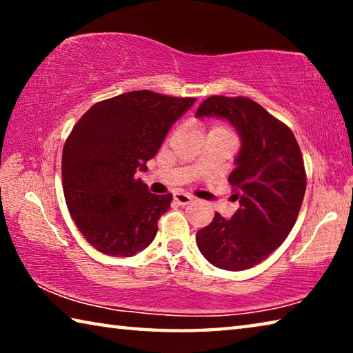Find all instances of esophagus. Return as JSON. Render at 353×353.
<instances>
[{
	"label": "esophagus",
	"mask_w": 353,
	"mask_h": 353,
	"mask_svg": "<svg viewBox=\"0 0 353 353\" xmlns=\"http://www.w3.org/2000/svg\"><path fill=\"white\" fill-rule=\"evenodd\" d=\"M193 201H194L193 196H190V194H183V193L174 194V202H176L177 205H188Z\"/></svg>",
	"instance_id": "34e87169"
}]
</instances>
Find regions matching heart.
<instances>
[{
  "label": "heart",
  "instance_id": "obj_1",
  "mask_svg": "<svg viewBox=\"0 0 353 353\" xmlns=\"http://www.w3.org/2000/svg\"><path fill=\"white\" fill-rule=\"evenodd\" d=\"M213 130H224V132H229V130H225L224 128H219V126H216V128H213Z\"/></svg>",
  "mask_w": 353,
  "mask_h": 353
}]
</instances>
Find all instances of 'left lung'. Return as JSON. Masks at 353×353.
I'll list each match as a JSON object with an SVG mask.
<instances>
[{"mask_svg": "<svg viewBox=\"0 0 353 353\" xmlns=\"http://www.w3.org/2000/svg\"><path fill=\"white\" fill-rule=\"evenodd\" d=\"M196 117L223 118L241 139L229 176L240 208L230 219L214 214L196 243L213 266L249 270L274 252L296 223L307 188L301 148L286 124L249 98L210 97Z\"/></svg>", "mask_w": 353, "mask_h": 353, "instance_id": "8db88e82", "label": "left lung"}]
</instances>
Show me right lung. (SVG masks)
<instances>
[{
	"instance_id": "1",
	"label": "right lung",
	"mask_w": 353,
	"mask_h": 353,
	"mask_svg": "<svg viewBox=\"0 0 353 353\" xmlns=\"http://www.w3.org/2000/svg\"><path fill=\"white\" fill-rule=\"evenodd\" d=\"M194 98L149 90L101 101L76 123L65 141L62 183L77 229L99 252L132 256L157 234L171 194L149 193L137 179Z\"/></svg>"
}]
</instances>
